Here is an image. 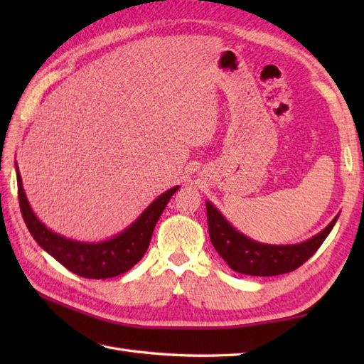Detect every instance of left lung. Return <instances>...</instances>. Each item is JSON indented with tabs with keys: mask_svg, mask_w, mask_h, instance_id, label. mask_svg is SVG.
Listing matches in <instances>:
<instances>
[{
	"mask_svg": "<svg viewBox=\"0 0 364 364\" xmlns=\"http://www.w3.org/2000/svg\"><path fill=\"white\" fill-rule=\"evenodd\" d=\"M206 214L208 230H210L214 249L235 272L253 277H272L296 270L313 257L338 220L336 215L321 233L305 242L294 245H269L252 241L239 233L211 202H206Z\"/></svg>",
	"mask_w": 364,
	"mask_h": 364,
	"instance_id": "obj_1",
	"label": "left lung"
}]
</instances>
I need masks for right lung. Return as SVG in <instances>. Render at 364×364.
I'll list each match as a JSON object with an SVG mask.
<instances>
[{"label":"right lung","mask_w":364,"mask_h":364,"mask_svg":"<svg viewBox=\"0 0 364 364\" xmlns=\"http://www.w3.org/2000/svg\"><path fill=\"white\" fill-rule=\"evenodd\" d=\"M15 168H17L20 211L36 242L73 274L84 278H97V280L125 274L136 262L141 261L149 249L153 230L162 211L166 210L170 197L180 189V186H175L161 194L139 215L137 220L112 239L103 242H80L54 233L36 218L23 189L17 164Z\"/></svg>","instance_id":"1"}]
</instances>
